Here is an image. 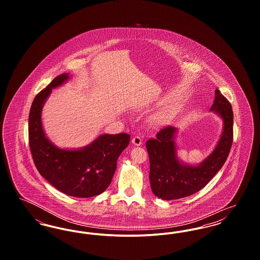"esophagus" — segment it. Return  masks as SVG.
I'll return each instance as SVG.
<instances>
[{
    "label": "esophagus",
    "instance_id": "34e87169",
    "mask_svg": "<svg viewBox=\"0 0 260 260\" xmlns=\"http://www.w3.org/2000/svg\"><path fill=\"white\" fill-rule=\"evenodd\" d=\"M132 142H133V144L136 145V146H140V145L142 144V139H141V137H139V136H135V137H133Z\"/></svg>",
    "mask_w": 260,
    "mask_h": 260
}]
</instances>
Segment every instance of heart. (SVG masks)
Instances as JSON below:
<instances>
[{
    "mask_svg": "<svg viewBox=\"0 0 260 260\" xmlns=\"http://www.w3.org/2000/svg\"><path fill=\"white\" fill-rule=\"evenodd\" d=\"M164 116H165V113H164V112H160L159 114L156 115L155 120H156V121H160V120H161V119L164 118Z\"/></svg>",
    "mask_w": 260,
    "mask_h": 260,
    "instance_id": "heart-1",
    "label": "heart"
}]
</instances>
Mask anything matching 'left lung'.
<instances>
[{
    "label": "left lung",
    "mask_w": 260,
    "mask_h": 260,
    "mask_svg": "<svg viewBox=\"0 0 260 260\" xmlns=\"http://www.w3.org/2000/svg\"><path fill=\"white\" fill-rule=\"evenodd\" d=\"M210 111L223 122L222 133L210 155L197 165L187 164L177 156L175 137L178 128L167 126L146 142L150 160L151 189L162 200L190 196L204 188L226 161L233 142V111L230 102L215 89Z\"/></svg>",
    "instance_id": "1"
}]
</instances>
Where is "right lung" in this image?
<instances>
[{"label": "right lung", "mask_w": 260, "mask_h": 260, "mask_svg": "<svg viewBox=\"0 0 260 260\" xmlns=\"http://www.w3.org/2000/svg\"><path fill=\"white\" fill-rule=\"evenodd\" d=\"M70 77L69 73L57 76L36 95L29 113V144L38 172L51 185L68 196L89 198L110 185L117 160L127 147L131 136L104 134L82 148H59L53 144L44 131L42 111L51 90Z\"/></svg>", "instance_id": "right-lung-1"}]
</instances>
